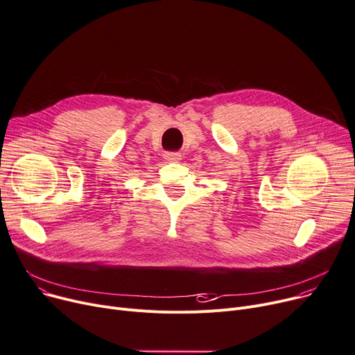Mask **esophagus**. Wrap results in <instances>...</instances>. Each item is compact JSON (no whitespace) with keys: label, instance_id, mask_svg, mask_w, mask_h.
Segmentation results:
<instances>
[{"label":"esophagus","instance_id":"esophagus-1","mask_svg":"<svg viewBox=\"0 0 355 355\" xmlns=\"http://www.w3.org/2000/svg\"><path fill=\"white\" fill-rule=\"evenodd\" d=\"M165 157L171 162H179L182 159V155L179 152H166Z\"/></svg>","mask_w":355,"mask_h":355}]
</instances>
